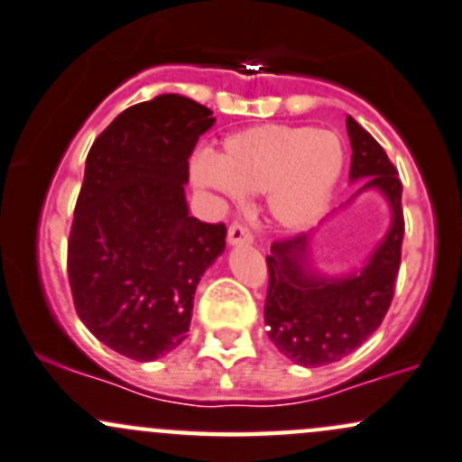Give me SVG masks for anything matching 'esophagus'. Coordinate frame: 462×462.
I'll return each instance as SVG.
<instances>
[{
  "label": "esophagus",
  "mask_w": 462,
  "mask_h": 462,
  "mask_svg": "<svg viewBox=\"0 0 462 462\" xmlns=\"http://www.w3.org/2000/svg\"><path fill=\"white\" fill-rule=\"evenodd\" d=\"M226 240H229L231 246L251 245V242H253V233L248 231L245 225H240V222H236V225L229 226V233H226Z\"/></svg>",
  "instance_id": "34e87169"
}]
</instances>
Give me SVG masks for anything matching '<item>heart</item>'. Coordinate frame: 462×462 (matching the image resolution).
<instances>
[{
  "mask_svg": "<svg viewBox=\"0 0 462 462\" xmlns=\"http://www.w3.org/2000/svg\"><path fill=\"white\" fill-rule=\"evenodd\" d=\"M345 170L343 139L334 131L294 124H262L222 139L220 152H196V188L240 199L266 191L268 220L277 229H310L328 209Z\"/></svg>",
  "mask_w": 462,
  "mask_h": 462,
  "instance_id": "heart-1",
  "label": "heart"
}]
</instances>
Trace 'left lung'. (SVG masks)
Returning <instances> with one entry per match:
<instances>
[{
  "label": "left lung",
  "mask_w": 462,
  "mask_h": 462,
  "mask_svg": "<svg viewBox=\"0 0 462 462\" xmlns=\"http://www.w3.org/2000/svg\"><path fill=\"white\" fill-rule=\"evenodd\" d=\"M351 142L349 180L357 191L375 189L391 207V226L360 271L329 277L310 257L312 233L274 242L268 263L263 320L268 338L300 366H325L343 360L382 325L391 308L402 262V180L384 148L354 117H346ZM343 205V207H345Z\"/></svg>",
  "instance_id": "left-lung-1"
}]
</instances>
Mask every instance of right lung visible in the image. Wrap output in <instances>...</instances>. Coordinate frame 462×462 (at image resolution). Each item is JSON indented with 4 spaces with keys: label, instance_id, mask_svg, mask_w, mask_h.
<instances>
[{
    "label": "right lung",
    "instance_id": "obj_1",
    "mask_svg": "<svg viewBox=\"0 0 462 462\" xmlns=\"http://www.w3.org/2000/svg\"><path fill=\"white\" fill-rule=\"evenodd\" d=\"M209 108L163 93L113 119L87 154L67 273L76 312L100 343L137 362L176 349L194 292L225 253L226 226L189 216L185 185Z\"/></svg>",
    "mask_w": 462,
    "mask_h": 462
}]
</instances>
